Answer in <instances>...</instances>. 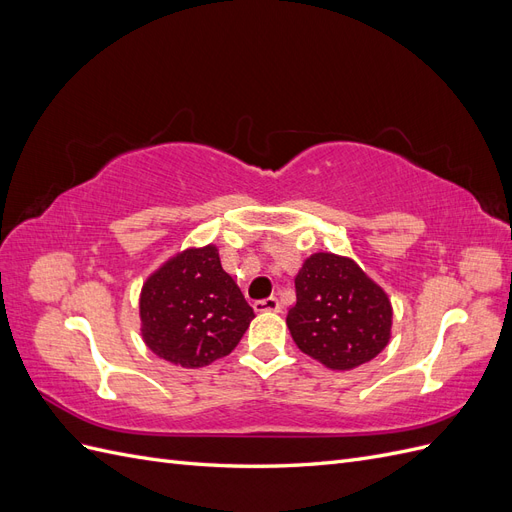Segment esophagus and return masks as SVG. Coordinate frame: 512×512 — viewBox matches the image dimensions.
Masks as SVG:
<instances>
[{"label": "esophagus", "instance_id": "esophagus-1", "mask_svg": "<svg viewBox=\"0 0 512 512\" xmlns=\"http://www.w3.org/2000/svg\"><path fill=\"white\" fill-rule=\"evenodd\" d=\"M254 309H256V312H280L282 305H280V301H277L275 297H269V299L256 301Z\"/></svg>", "mask_w": 512, "mask_h": 512}]
</instances>
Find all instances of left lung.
<instances>
[{
    "mask_svg": "<svg viewBox=\"0 0 512 512\" xmlns=\"http://www.w3.org/2000/svg\"><path fill=\"white\" fill-rule=\"evenodd\" d=\"M286 324L294 344L329 369L359 367L389 344L393 309L350 258L314 254L297 280Z\"/></svg>",
    "mask_w": 512,
    "mask_h": 512,
    "instance_id": "left-lung-1",
    "label": "left lung"
}]
</instances>
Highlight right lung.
<instances>
[{"label": "right lung", "mask_w": 512, "mask_h": 512, "mask_svg": "<svg viewBox=\"0 0 512 512\" xmlns=\"http://www.w3.org/2000/svg\"><path fill=\"white\" fill-rule=\"evenodd\" d=\"M252 318L213 245L168 260L141 292L145 344L181 367H205L230 354Z\"/></svg>", "instance_id": "obj_1"}]
</instances>
